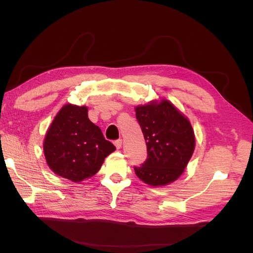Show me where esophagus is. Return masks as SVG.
Here are the masks:
<instances>
[{"mask_svg": "<svg viewBox=\"0 0 253 253\" xmlns=\"http://www.w3.org/2000/svg\"><path fill=\"white\" fill-rule=\"evenodd\" d=\"M115 145H116V148L117 149H120L121 148V145H122V139H117V140H115Z\"/></svg>", "mask_w": 253, "mask_h": 253, "instance_id": "esophagus-1", "label": "esophagus"}]
</instances>
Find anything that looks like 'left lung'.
I'll return each instance as SVG.
<instances>
[{
	"label": "left lung",
	"mask_w": 253,
	"mask_h": 253,
	"mask_svg": "<svg viewBox=\"0 0 253 253\" xmlns=\"http://www.w3.org/2000/svg\"><path fill=\"white\" fill-rule=\"evenodd\" d=\"M145 143L148 158L135 174L152 187L175 181L192 157L194 131L189 119L167 99L135 108Z\"/></svg>",
	"instance_id": "obj_1"
}]
</instances>
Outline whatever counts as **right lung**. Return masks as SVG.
Wrapping results in <instances>:
<instances>
[{"mask_svg": "<svg viewBox=\"0 0 253 253\" xmlns=\"http://www.w3.org/2000/svg\"><path fill=\"white\" fill-rule=\"evenodd\" d=\"M116 150L88 119L86 106L65 104L48 127L43 143L50 170L74 182L94 176Z\"/></svg>", "mask_w": 253, "mask_h": 253, "instance_id": "obj_1", "label": "right lung"}]
</instances>
